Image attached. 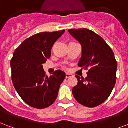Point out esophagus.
<instances>
[{"label":"esophagus","instance_id":"obj_1","mask_svg":"<svg viewBox=\"0 0 128 128\" xmlns=\"http://www.w3.org/2000/svg\"><path fill=\"white\" fill-rule=\"evenodd\" d=\"M72 76L71 74H70V73H66V78H69L70 76Z\"/></svg>","mask_w":128,"mask_h":128}]
</instances>
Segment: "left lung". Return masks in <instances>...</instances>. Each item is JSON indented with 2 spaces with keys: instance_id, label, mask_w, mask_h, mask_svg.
<instances>
[{
  "instance_id": "obj_1",
  "label": "left lung",
  "mask_w": 128,
  "mask_h": 128,
  "mask_svg": "<svg viewBox=\"0 0 128 128\" xmlns=\"http://www.w3.org/2000/svg\"><path fill=\"white\" fill-rule=\"evenodd\" d=\"M69 33L82 46L78 66L87 70L88 76L76 75L78 83L72 94L79 104L93 108L106 100L116 83L117 62L112 49L100 36L87 28L70 29Z\"/></svg>"
}]
</instances>
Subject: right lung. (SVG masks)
<instances>
[{
	"instance_id": "1",
	"label": "right lung",
	"mask_w": 128,
	"mask_h": 128,
	"mask_svg": "<svg viewBox=\"0 0 128 128\" xmlns=\"http://www.w3.org/2000/svg\"><path fill=\"white\" fill-rule=\"evenodd\" d=\"M64 32L36 34L26 38L14 52L11 60L12 82L21 98L32 107H49L58 97L66 74L58 70L48 77L42 64L50 58L53 45Z\"/></svg>"
}]
</instances>
